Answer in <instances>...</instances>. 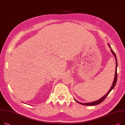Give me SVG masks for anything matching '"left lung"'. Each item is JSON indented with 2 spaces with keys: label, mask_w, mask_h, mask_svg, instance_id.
Segmentation results:
<instances>
[{
  "label": "left lung",
  "mask_w": 125,
  "mask_h": 125,
  "mask_svg": "<svg viewBox=\"0 0 125 125\" xmlns=\"http://www.w3.org/2000/svg\"><path fill=\"white\" fill-rule=\"evenodd\" d=\"M108 45L109 46V47H110V48L111 49V52L112 53V54L114 55L115 58V62H116V66H115V77H114V81H113V83L112 84V85L111 87V88L110 89V90L108 91V92L104 96H103L101 98L99 99L97 101H94V102H93L92 103H85V104H83V103H81L79 102H78L77 101H76L75 99H74L75 100V101H76V102H77L79 104H80L82 105H97V104H101L103 101H104V99L107 97V96L109 95V94L110 93L111 91L113 89V88H114V87L115 86V84H116V82H117V66H118V62H117V57H116V55L115 53V52L113 51V50L112 49L110 45L109 44H108Z\"/></svg>",
  "instance_id": "1"
}]
</instances>
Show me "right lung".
<instances>
[{"instance_id": "1", "label": "right lung", "mask_w": 125, "mask_h": 125, "mask_svg": "<svg viewBox=\"0 0 125 125\" xmlns=\"http://www.w3.org/2000/svg\"><path fill=\"white\" fill-rule=\"evenodd\" d=\"M24 104H25V103H24Z\"/></svg>"}]
</instances>
